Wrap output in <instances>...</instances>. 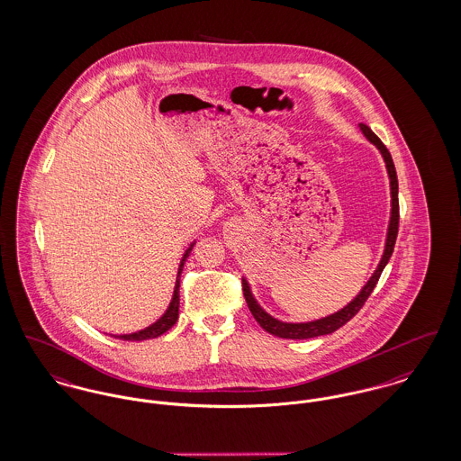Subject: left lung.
I'll return each mask as SVG.
<instances>
[{
    "label": "left lung",
    "mask_w": 461,
    "mask_h": 461,
    "mask_svg": "<svg viewBox=\"0 0 461 461\" xmlns=\"http://www.w3.org/2000/svg\"><path fill=\"white\" fill-rule=\"evenodd\" d=\"M359 128H361L364 137L380 150V154H382V158L385 161L388 180H390V197H392L390 199V206H392V210H390L387 241H385V249H384L382 260H380V264L376 267V270L373 272V276L369 277V281L364 285L363 290L359 291V294L350 303H347L341 311L335 312V314L317 319V321H311V322H283V321L267 314L266 311L258 305V302L255 300L253 293L249 290L248 281L242 277V291H244V298H246V303H248L251 314L257 319V322L266 330L267 333H270L274 337L290 339H307L322 337V335H330V333L337 331L339 328H341L343 324H347L354 315L363 309L366 300L369 298V294L375 290V286H376L384 268L387 266L388 260H390V257L393 253V246H395V240H397V230H399V197H397L399 184H397V173H395L392 156H390L387 147L384 146V142L371 131L369 126H366V124L361 122Z\"/></svg>",
    "instance_id": "1"
}]
</instances>
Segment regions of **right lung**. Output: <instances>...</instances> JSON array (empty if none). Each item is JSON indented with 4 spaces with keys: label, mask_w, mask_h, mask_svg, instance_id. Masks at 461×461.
<instances>
[{
    "label": "right lung",
    "mask_w": 461,
    "mask_h": 461,
    "mask_svg": "<svg viewBox=\"0 0 461 461\" xmlns=\"http://www.w3.org/2000/svg\"><path fill=\"white\" fill-rule=\"evenodd\" d=\"M194 244L195 241L191 242V246L185 249V253H184V257H182V260H180L176 281H175V290H173V298H171L170 305H168L167 312L161 315L154 324L147 326L144 330H140V331H137V333H130V335H114V339H130V341L158 339V337H161L163 333H167L171 326L176 322V319H178V305H180V294H178V288H180V274H182V270H184V264H185L189 253L193 251Z\"/></svg>",
    "instance_id": "right-lung-1"
}]
</instances>
